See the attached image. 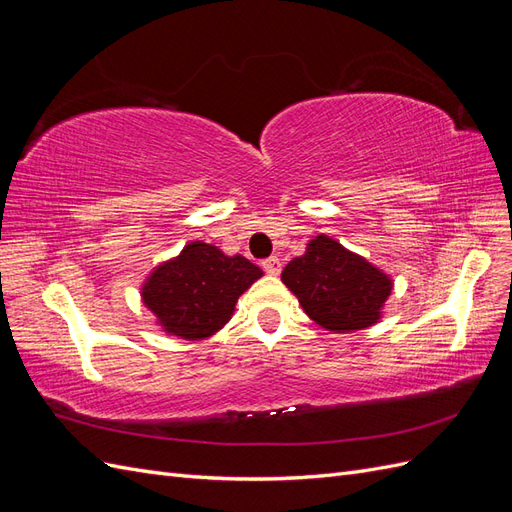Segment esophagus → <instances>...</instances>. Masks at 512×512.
I'll return each instance as SVG.
<instances>
[{
    "instance_id": "esophagus-1",
    "label": "esophagus",
    "mask_w": 512,
    "mask_h": 512,
    "mask_svg": "<svg viewBox=\"0 0 512 512\" xmlns=\"http://www.w3.org/2000/svg\"><path fill=\"white\" fill-rule=\"evenodd\" d=\"M262 269H265L269 275H280L282 262H280V258H277V256H271V258H267L265 262H262Z\"/></svg>"
}]
</instances>
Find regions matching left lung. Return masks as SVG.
Here are the masks:
<instances>
[{
	"label": "left lung",
	"instance_id": "obj_1",
	"mask_svg": "<svg viewBox=\"0 0 512 512\" xmlns=\"http://www.w3.org/2000/svg\"><path fill=\"white\" fill-rule=\"evenodd\" d=\"M282 282L299 299L303 312L333 333L374 327L393 290L389 273L329 235L309 241L305 254L284 267Z\"/></svg>",
	"mask_w": 512,
	"mask_h": 512
}]
</instances>
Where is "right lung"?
<instances>
[{
	"label": "right lung",
	"mask_w": 512,
	"mask_h": 512,
	"mask_svg": "<svg viewBox=\"0 0 512 512\" xmlns=\"http://www.w3.org/2000/svg\"><path fill=\"white\" fill-rule=\"evenodd\" d=\"M262 277L245 256H226L218 245L190 241L160 262L141 286V299L166 335L198 342L218 333L235 314L241 294Z\"/></svg>",
	"instance_id": "right-lung-1"
}]
</instances>
